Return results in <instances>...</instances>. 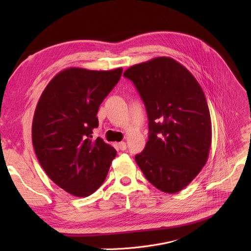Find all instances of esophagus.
<instances>
[{
  "label": "esophagus",
  "instance_id": "esophagus-1",
  "mask_svg": "<svg viewBox=\"0 0 251 251\" xmlns=\"http://www.w3.org/2000/svg\"><path fill=\"white\" fill-rule=\"evenodd\" d=\"M118 148L121 150V151H125L126 150V143L125 141H121L118 143Z\"/></svg>",
  "mask_w": 251,
  "mask_h": 251
}]
</instances>
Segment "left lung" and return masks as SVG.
<instances>
[{
    "mask_svg": "<svg viewBox=\"0 0 251 251\" xmlns=\"http://www.w3.org/2000/svg\"><path fill=\"white\" fill-rule=\"evenodd\" d=\"M124 76L134 82L149 118V140L136 163L155 187L178 193L209 154L211 120L203 90L184 66L166 56L134 65Z\"/></svg>",
    "mask_w": 251,
    "mask_h": 251,
    "instance_id": "obj_1",
    "label": "left lung"
}]
</instances>
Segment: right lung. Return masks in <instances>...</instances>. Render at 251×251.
<instances>
[{"mask_svg":"<svg viewBox=\"0 0 251 251\" xmlns=\"http://www.w3.org/2000/svg\"><path fill=\"white\" fill-rule=\"evenodd\" d=\"M110 71L68 68L53 77L37 102L32 143L48 177L75 197H88L107 177L116 150L92 139L100 103L120 79Z\"/></svg>","mask_w":251,"mask_h":251,"instance_id":"obj_1","label":"right lung"}]
</instances>
